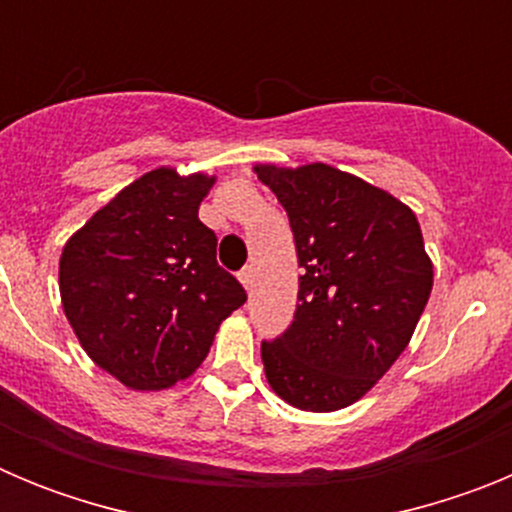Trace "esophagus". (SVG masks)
<instances>
[{
	"label": "esophagus",
	"instance_id": "esophagus-1",
	"mask_svg": "<svg viewBox=\"0 0 512 512\" xmlns=\"http://www.w3.org/2000/svg\"><path fill=\"white\" fill-rule=\"evenodd\" d=\"M238 279H241L243 287L251 289V284H253V269H251V266H246V269L238 271Z\"/></svg>",
	"mask_w": 512,
	"mask_h": 512
}]
</instances>
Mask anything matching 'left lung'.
<instances>
[{
	"label": "left lung",
	"instance_id": "obj_1",
	"mask_svg": "<svg viewBox=\"0 0 512 512\" xmlns=\"http://www.w3.org/2000/svg\"><path fill=\"white\" fill-rule=\"evenodd\" d=\"M253 171L287 210L302 266L295 320L261 343L266 382L292 408H348L400 359L431 297L418 217L328 164Z\"/></svg>",
	"mask_w": 512,
	"mask_h": 512
}]
</instances>
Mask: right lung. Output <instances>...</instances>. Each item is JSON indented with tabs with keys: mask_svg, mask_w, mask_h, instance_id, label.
<instances>
[{
	"mask_svg": "<svg viewBox=\"0 0 512 512\" xmlns=\"http://www.w3.org/2000/svg\"><path fill=\"white\" fill-rule=\"evenodd\" d=\"M215 179L148 171L63 246V312L89 359L128 390H169L192 377L220 323L246 302L200 220Z\"/></svg>",
	"mask_w": 512,
	"mask_h": 512,
	"instance_id": "add662e5",
	"label": "right lung"
}]
</instances>
